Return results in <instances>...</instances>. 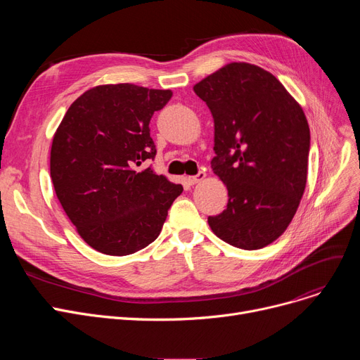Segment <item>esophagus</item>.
<instances>
[{
	"instance_id": "34e87169",
	"label": "esophagus",
	"mask_w": 360,
	"mask_h": 360,
	"mask_svg": "<svg viewBox=\"0 0 360 360\" xmlns=\"http://www.w3.org/2000/svg\"><path fill=\"white\" fill-rule=\"evenodd\" d=\"M204 178H205V172H202V170H200V172H198L195 176H188V178H186V182L190 184V185H194V184L201 182Z\"/></svg>"
}]
</instances>
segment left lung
Wrapping results in <instances>:
<instances>
[{
	"label": "left lung",
	"mask_w": 360,
	"mask_h": 360,
	"mask_svg": "<svg viewBox=\"0 0 360 360\" xmlns=\"http://www.w3.org/2000/svg\"><path fill=\"white\" fill-rule=\"evenodd\" d=\"M194 91L213 115L212 169L229 195L226 210L209 217L210 228L232 247H267L288 229L305 191V113L271 72L248 63L221 67Z\"/></svg>",
	"instance_id": "1"
}]
</instances>
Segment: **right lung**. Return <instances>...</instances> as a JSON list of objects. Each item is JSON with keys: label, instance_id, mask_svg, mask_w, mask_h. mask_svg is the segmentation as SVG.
Here are the masks:
<instances>
[{"label": "right lung", "instance_id": "1", "mask_svg": "<svg viewBox=\"0 0 360 360\" xmlns=\"http://www.w3.org/2000/svg\"><path fill=\"white\" fill-rule=\"evenodd\" d=\"M172 98L170 90L105 84L84 91L68 108L51 147V178L79 235L106 255H129L153 242L181 195L153 169L150 120Z\"/></svg>", "mask_w": 360, "mask_h": 360}]
</instances>
